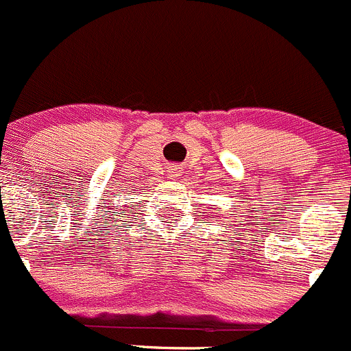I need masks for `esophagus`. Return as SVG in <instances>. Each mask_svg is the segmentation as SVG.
<instances>
[{"instance_id":"1","label":"esophagus","mask_w":351,"mask_h":351,"mask_svg":"<svg viewBox=\"0 0 351 351\" xmlns=\"http://www.w3.org/2000/svg\"><path fill=\"white\" fill-rule=\"evenodd\" d=\"M167 174H169V177H171V179H179L180 167H179V165H169Z\"/></svg>"}]
</instances>
